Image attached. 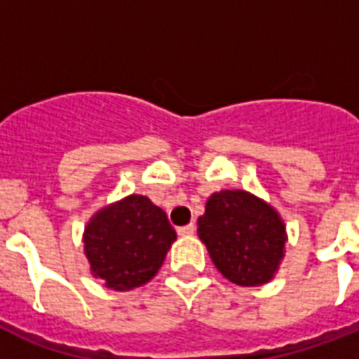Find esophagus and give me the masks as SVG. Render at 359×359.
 Wrapping results in <instances>:
<instances>
[{"label":"esophagus","mask_w":359,"mask_h":359,"mask_svg":"<svg viewBox=\"0 0 359 359\" xmlns=\"http://www.w3.org/2000/svg\"><path fill=\"white\" fill-rule=\"evenodd\" d=\"M177 233H179V236H191L194 233H196V225L194 224L182 225V227H179V229H177Z\"/></svg>","instance_id":"34e87169"}]
</instances>
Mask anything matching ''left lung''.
<instances>
[{
    "instance_id": "8db88e82",
    "label": "left lung",
    "mask_w": 359,
    "mask_h": 359,
    "mask_svg": "<svg viewBox=\"0 0 359 359\" xmlns=\"http://www.w3.org/2000/svg\"><path fill=\"white\" fill-rule=\"evenodd\" d=\"M197 235L224 278L240 287L268 283L285 255V224L268 203L244 190L208 197Z\"/></svg>"
}]
</instances>
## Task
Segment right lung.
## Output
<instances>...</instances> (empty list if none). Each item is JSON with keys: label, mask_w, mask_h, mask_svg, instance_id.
Wrapping results in <instances>:
<instances>
[{"label": "right lung", "mask_w": 359, "mask_h": 359, "mask_svg": "<svg viewBox=\"0 0 359 359\" xmlns=\"http://www.w3.org/2000/svg\"><path fill=\"white\" fill-rule=\"evenodd\" d=\"M175 240L177 233L162 208L134 194L93 216L83 248L95 278L108 289L130 290L156 276Z\"/></svg>", "instance_id": "right-lung-1"}]
</instances>
